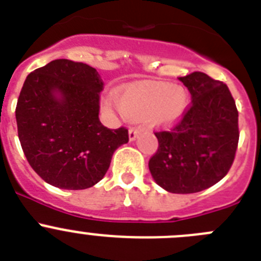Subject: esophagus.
<instances>
[{"mask_svg": "<svg viewBox=\"0 0 261 261\" xmlns=\"http://www.w3.org/2000/svg\"><path fill=\"white\" fill-rule=\"evenodd\" d=\"M139 134H140V128L139 127H134L133 126V127L128 128V138H130V140H135Z\"/></svg>", "mask_w": 261, "mask_h": 261, "instance_id": "34e87169", "label": "esophagus"}]
</instances>
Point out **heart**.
<instances>
[{"label": "heart", "mask_w": 261, "mask_h": 261, "mask_svg": "<svg viewBox=\"0 0 261 261\" xmlns=\"http://www.w3.org/2000/svg\"><path fill=\"white\" fill-rule=\"evenodd\" d=\"M186 91L171 84L134 85L119 95L118 108L131 119L149 118L155 125H167L179 118L187 107Z\"/></svg>", "instance_id": "obj_1"}]
</instances>
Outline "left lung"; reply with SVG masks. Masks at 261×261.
Returning <instances> with one entry per match:
<instances>
[{"label": "left lung", "instance_id": "1", "mask_svg": "<svg viewBox=\"0 0 261 261\" xmlns=\"http://www.w3.org/2000/svg\"><path fill=\"white\" fill-rule=\"evenodd\" d=\"M192 101L169 130L155 131L157 152L149 170L171 193H196L220 181L230 170L240 139L238 111L225 84L202 72L179 77Z\"/></svg>", "mask_w": 261, "mask_h": 261}]
</instances>
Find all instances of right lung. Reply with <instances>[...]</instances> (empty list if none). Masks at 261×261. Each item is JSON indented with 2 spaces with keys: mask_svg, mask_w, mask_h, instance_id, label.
<instances>
[{
  "mask_svg": "<svg viewBox=\"0 0 261 261\" xmlns=\"http://www.w3.org/2000/svg\"><path fill=\"white\" fill-rule=\"evenodd\" d=\"M103 81L81 62L57 59L24 81L15 116L28 164L46 182L79 191L108 171L114 150L128 130L106 127L99 119Z\"/></svg>",
  "mask_w": 261,
  "mask_h": 261,
  "instance_id": "obj_1",
  "label": "right lung"
}]
</instances>
